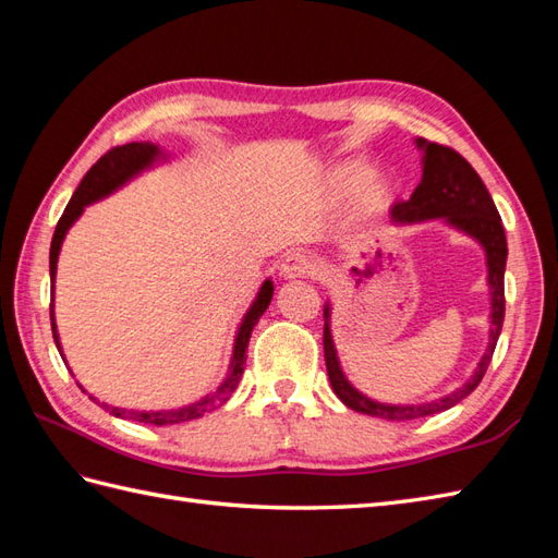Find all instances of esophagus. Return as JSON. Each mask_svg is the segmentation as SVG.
<instances>
[{
  "label": "esophagus",
  "instance_id": "1",
  "mask_svg": "<svg viewBox=\"0 0 558 558\" xmlns=\"http://www.w3.org/2000/svg\"><path fill=\"white\" fill-rule=\"evenodd\" d=\"M278 270H280L282 278L294 280V278L312 276V272L316 270V264H314L310 256H304V254H288L286 258L280 260Z\"/></svg>",
  "mask_w": 558,
  "mask_h": 558
}]
</instances>
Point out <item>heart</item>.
Returning a JSON list of instances; mask_svg holds the SVG:
<instances>
[{"label": "heart", "instance_id": "b5f03b06", "mask_svg": "<svg viewBox=\"0 0 558 558\" xmlns=\"http://www.w3.org/2000/svg\"><path fill=\"white\" fill-rule=\"evenodd\" d=\"M366 172H369V168H366L364 162L352 160L336 170V182L340 189H352L364 180ZM393 196H396L393 180H388L384 174H376V177H369V180L357 189V194H354V206H357L362 216H376V213H384L390 206Z\"/></svg>", "mask_w": 558, "mask_h": 558}]
</instances>
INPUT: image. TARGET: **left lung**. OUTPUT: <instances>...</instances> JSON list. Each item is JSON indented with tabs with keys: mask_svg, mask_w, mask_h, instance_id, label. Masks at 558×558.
<instances>
[{
	"mask_svg": "<svg viewBox=\"0 0 558 558\" xmlns=\"http://www.w3.org/2000/svg\"><path fill=\"white\" fill-rule=\"evenodd\" d=\"M417 146L422 148V182L414 189L408 201H398L390 210V220L398 225L405 222H424L434 218H444L448 225H453L460 232H465L484 246L487 252V268H489V290H492V336H489V348L484 352L482 362L477 364L475 376L470 381L453 390V393L446 398H438L432 402H422V405H386V402H376L372 398L362 396L357 388H354L345 374L340 369L338 354L333 338H330V306L326 304L324 310V357H326V369L330 386H333L336 396L345 402V405L354 412L369 414V417H381L390 422H405V420H417L426 417V414L444 412L448 408L458 405L462 398H468L472 390H475L482 381V376L487 374L492 354L496 348V340H499L501 326H504V314H506V298H504V270H506V232L499 210H496L494 201L487 192V186L480 180L475 168L460 156L458 150L432 144L426 138H417Z\"/></svg>",
	"mask_w": 558,
	"mask_h": 558,
	"instance_id": "1",
	"label": "left lung"
}]
</instances>
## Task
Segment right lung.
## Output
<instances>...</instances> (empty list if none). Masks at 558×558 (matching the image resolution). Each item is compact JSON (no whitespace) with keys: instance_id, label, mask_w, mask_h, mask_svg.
<instances>
[{"instance_id":"right-lung-1","label":"right lung","mask_w":558,"mask_h":558,"mask_svg":"<svg viewBox=\"0 0 558 558\" xmlns=\"http://www.w3.org/2000/svg\"><path fill=\"white\" fill-rule=\"evenodd\" d=\"M160 158V148L153 146V144H126V146H114L110 148L105 156L93 165V168L83 177L78 189L71 196L69 206L64 208L62 218H59L57 228H54V236H52V246H50V278L54 282V270H57V256H59V248H62L64 242V234L66 230L74 225V220L81 216L83 208L93 201H98L102 196L112 194L114 189H120L124 182L132 180L134 174H138L141 170H146L153 165V160ZM272 298V282L266 280L264 286L258 290V298L252 304V310L246 312L244 322L236 330V338H234V352H232V364H230V374L225 381L218 386L216 393H208L206 398H201L198 402H192V405L180 408V410H165V412H136V410H120V408H110V405H102L105 410H110V414L114 417H122V420H134V422H144V424H180V422H189V420H198L204 417L206 412L216 410L225 402L230 400V396L236 390V384H240V378L244 374V362H246V345H248V338H252V330L256 326V322L268 310ZM52 318V336L57 342V350L62 352L59 348V336H57V326H54V314L50 312Z\"/></svg>"}]
</instances>
